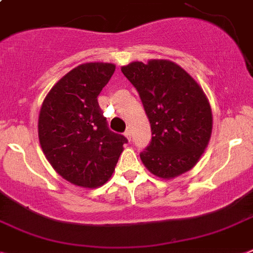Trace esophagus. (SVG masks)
Returning a JSON list of instances; mask_svg holds the SVG:
<instances>
[{"label": "esophagus", "mask_w": 253, "mask_h": 253, "mask_svg": "<svg viewBox=\"0 0 253 253\" xmlns=\"http://www.w3.org/2000/svg\"><path fill=\"white\" fill-rule=\"evenodd\" d=\"M125 137H126V138H128L129 141H130L131 133H130V130H129V129H126V130H125Z\"/></svg>", "instance_id": "esophagus-1"}]
</instances>
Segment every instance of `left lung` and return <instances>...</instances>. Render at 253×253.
<instances>
[{
	"mask_svg": "<svg viewBox=\"0 0 253 253\" xmlns=\"http://www.w3.org/2000/svg\"><path fill=\"white\" fill-rule=\"evenodd\" d=\"M122 72L138 91L151 125V141L139 154L142 163L162 178L190 170L212 131L206 94L186 71L169 60L133 62Z\"/></svg>",
	"mask_w": 253,
	"mask_h": 253,
	"instance_id": "1",
	"label": "left lung"
}]
</instances>
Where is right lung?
<instances>
[{
    "label": "right lung",
    "mask_w": 253,
    "mask_h": 253,
    "mask_svg": "<svg viewBox=\"0 0 253 253\" xmlns=\"http://www.w3.org/2000/svg\"><path fill=\"white\" fill-rule=\"evenodd\" d=\"M115 72L110 63H85L49 91L39 118L43 154L60 176L94 189L112 176L128 139L108 128L98 95Z\"/></svg>",
    "instance_id": "add662e5"
}]
</instances>
